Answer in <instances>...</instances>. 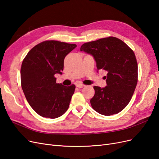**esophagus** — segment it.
Segmentation results:
<instances>
[{"mask_svg":"<svg viewBox=\"0 0 159 159\" xmlns=\"http://www.w3.org/2000/svg\"><path fill=\"white\" fill-rule=\"evenodd\" d=\"M76 86H77V87H78V88H82L84 87L85 85H84V84H82L78 83V84H76Z\"/></svg>","mask_w":159,"mask_h":159,"instance_id":"esophagus-1","label":"esophagus"}]
</instances>
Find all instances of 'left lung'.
<instances>
[{
	"label": "left lung",
	"instance_id": "8db88e82",
	"mask_svg": "<svg viewBox=\"0 0 159 159\" xmlns=\"http://www.w3.org/2000/svg\"><path fill=\"white\" fill-rule=\"evenodd\" d=\"M80 51L93 56L98 70L107 72L106 87H93L91 107L107 116L121 111L131 101L137 84L138 66L133 51L112 36L85 43Z\"/></svg>",
	"mask_w": 159,
	"mask_h": 159
}]
</instances>
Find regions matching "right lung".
I'll return each instance as SVG.
<instances>
[{
  "label": "right lung",
  "instance_id": "right-lung-1",
  "mask_svg": "<svg viewBox=\"0 0 159 159\" xmlns=\"http://www.w3.org/2000/svg\"><path fill=\"white\" fill-rule=\"evenodd\" d=\"M77 46L47 40L32 48L24 59L21 86L31 107L43 117L55 119L68 110L75 86L56 83L55 75L62 74L65 57Z\"/></svg>",
  "mask_w": 159,
  "mask_h": 159
}]
</instances>
